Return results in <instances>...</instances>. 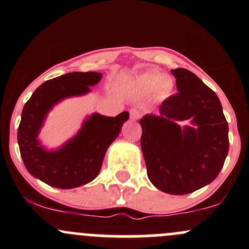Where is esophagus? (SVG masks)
<instances>
[{
	"label": "esophagus",
	"mask_w": 249,
	"mask_h": 249,
	"mask_svg": "<svg viewBox=\"0 0 249 249\" xmlns=\"http://www.w3.org/2000/svg\"><path fill=\"white\" fill-rule=\"evenodd\" d=\"M141 116H142L141 111H139L137 107H132L130 110V117H131V119H133V121H136V119L141 118Z\"/></svg>",
	"instance_id": "obj_1"
}]
</instances>
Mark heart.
Returning a JSON list of instances; mask_svg holds the SVG:
<instances>
[{
	"label": "heart",
	"instance_id": "1",
	"mask_svg": "<svg viewBox=\"0 0 249 249\" xmlns=\"http://www.w3.org/2000/svg\"><path fill=\"white\" fill-rule=\"evenodd\" d=\"M133 88L142 95H151L156 92L159 98H167L172 93L173 81L158 71H146L133 79Z\"/></svg>",
	"mask_w": 249,
	"mask_h": 249
}]
</instances>
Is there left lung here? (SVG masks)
<instances>
[{
	"mask_svg": "<svg viewBox=\"0 0 249 249\" xmlns=\"http://www.w3.org/2000/svg\"><path fill=\"white\" fill-rule=\"evenodd\" d=\"M179 92L162 102L158 115L139 121L150 181L174 196L211 184L228 154V124L213 90L190 70H171ZM184 121L191 125L180 127Z\"/></svg>",
	"mask_w": 249,
	"mask_h": 249,
	"instance_id": "8db88e82",
	"label": "left lung"
}]
</instances>
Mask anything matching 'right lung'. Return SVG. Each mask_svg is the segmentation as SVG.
<instances>
[{
  "label": "right lung",
  "mask_w": 249,
  "mask_h": 249,
  "mask_svg": "<svg viewBox=\"0 0 249 249\" xmlns=\"http://www.w3.org/2000/svg\"><path fill=\"white\" fill-rule=\"evenodd\" d=\"M101 72H70L43 83L22 111L17 132L19 152L31 176L57 188H75L92 181L101 171L107 147L118 137L128 112L116 117L92 113L61 147L48 150L38 139L53 107L63 99L84 96L98 84Z\"/></svg>",
  "instance_id": "add662e5"
}]
</instances>
